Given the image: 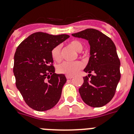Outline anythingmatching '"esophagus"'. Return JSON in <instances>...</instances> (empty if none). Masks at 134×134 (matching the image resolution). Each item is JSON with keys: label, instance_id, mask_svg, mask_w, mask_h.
Listing matches in <instances>:
<instances>
[{"label": "esophagus", "instance_id": "obj_1", "mask_svg": "<svg viewBox=\"0 0 134 134\" xmlns=\"http://www.w3.org/2000/svg\"><path fill=\"white\" fill-rule=\"evenodd\" d=\"M66 77L67 79H71L73 78V76H70V75H66Z\"/></svg>", "mask_w": 134, "mask_h": 134}]
</instances>
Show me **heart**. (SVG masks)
Wrapping results in <instances>:
<instances>
[{
  "label": "heart",
  "mask_w": 134,
  "mask_h": 134,
  "mask_svg": "<svg viewBox=\"0 0 134 134\" xmlns=\"http://www.w3.org/2000/svg\"><path fill=\"white\" fill-rule=\"evenodd\" d=\"M69 45L79 52H81L83 48V46H82L81 42L78 40L71 41L69 43ZM51 55H52L53 60L55 62H60L61 61L62 55L60 46H57L53 48L51 52ZM82 68H83V64L79 61L72 62H64L57 66V71L60 74L73 76L76 74Z\"/></svg>",
  "instance_id": "obj_1"
}]
</instances>
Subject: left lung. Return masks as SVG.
I'll list each match as a JSON object with an SVG mask.
<instances>
[{
    "label": "left lung",
    "instance_id": "obj_1",
    "mask_svg": "<svg viewBox=\"0 0 134 134\" xmlns=\"http://www.w3.org/2000/svg\"><path fill=\"white\" fill-rule=\"evenodd\" d=\"M72 35L88 40L90 45L91 56L84 69L88 74L83 78V84L79 89L80 97L91 107H103L114 97L121 78L120 60L115 46L109 37L94 29Z\"/></svg>",
    "mask_w": 134,
    "mask_h": 134
}]
</instances>
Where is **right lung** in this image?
<instances>
[{
    "label": "right lung",
    "mask_w": 134,
    "mask_h": 134,
    "mask_svg": "<svg viewBox=\"0 0 134 134\" xmlns=\"http://www.w3.org/2000/svg\"><path fill=\"white\" fill-rule=\"evenodd\" d=\"M69 37L36 32L16 48L13 66L16 86L33 109L47 111L60 100L66 79L64 74L55 73L51 52Z\"/></svg>",
    "instance_id": "obj_1"
}]
</instances>
